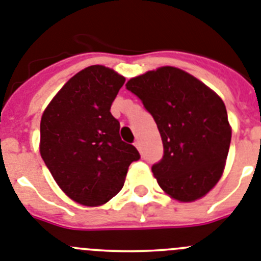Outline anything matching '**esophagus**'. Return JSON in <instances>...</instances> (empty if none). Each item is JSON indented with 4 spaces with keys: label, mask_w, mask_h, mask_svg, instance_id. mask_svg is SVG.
I'll list each match as a JSON object with an SVG mask.
<instances>
[{
    "label": "esophagus",
    "mask_w": 261,
    "mask_h": 261,
    "mask_svg": "<svg viewBox=\"0 0 261 261\" xmlns=\"http://www.w3.org/2000/svg\"><path fill=\"white\" fill-rule=\"evenodd\" d=\"M134 146L137 147V148L140 151V142H139V140H135V143H134Z\"/></svg>",
    "instance_id": "obj_1"
}]
</instances>
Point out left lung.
I'll list each match as a JSON object with an SVG mask.
<instances>
[{"mask_svg": "<svg viewBox=\"0 0 261 261\" xmlns=\"http://www.w3.org/2000/svg\"><path fill=\"white\" fill-rule=\"evenodd\" d=\"M158 124L164 156L152 167L159 187L178 202L202 198L225 171L231 126L221 97L176 67H160L126 84Z\"/></svg>", "mask_w": 261, "mask_h": 261, "instance_id": "8db88e82", "label": "left lung"}]
</instances>
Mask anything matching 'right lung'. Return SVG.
I'll return each instance as SVG.
<instances>
[{"mask_svg": "<svg viewBox=\"0 0 261 261\" xmlns=\"http://www.w3.org/2000/svg\"><path fill=\"white\" fill-rule=\"evenodd\" d=\"M126 79L103 65L71 77L40 119V156L59 188L88 207L106 203L123 188L128 167L140 158L122 142L110 106Z\"/></svg>", "mask_w": 261, "mask_h": 261, "instance_id": "right-lung-1", "label": "right lung"}]
</instances>
